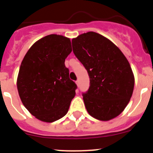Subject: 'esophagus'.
Segmentation results:
<instances>
[{"label":"esophagus","mask_w":153,"mask_h":153,"mask_svg":"<svg viewBox=\"0 0 153 153\" xmlns=\"http://www.w3.org/2000/svg\"><path fill=\"white\" fill-rule=\"evenodd\" d=\"M76 84H77V85H78V86H79V80H76Z\"/></svg>","instance_id":"34e87169"}]
</instances>
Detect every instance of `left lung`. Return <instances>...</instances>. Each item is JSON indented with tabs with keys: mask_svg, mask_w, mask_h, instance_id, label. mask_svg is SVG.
<instances>
[{
	"mask_svg": "<svg viewBox=\"0 0 153 153\" xmlns=\"http://www.w3.org/2000/svg\"><path fill=\"white\" fill-rule=\"evenodd\" d=\"M72 45L90 78L88 90L82 93L88 114L101 121L117 117L129 103L134 85L125 56L109 39L93 31L73 39Z\"/></svg>",
	"mask_w": 153,
	"mask_h": 153,
	"instance_id": "obj_1",
	"label": "left lung"
}]
</instances>
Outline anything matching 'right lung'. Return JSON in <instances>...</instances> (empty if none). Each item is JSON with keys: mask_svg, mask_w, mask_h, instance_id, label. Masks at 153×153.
Returning <instances> with one entry per match:
<instances>
[{"mask_svg": "<svg viewBox=\"0 0 153 153\" xmlns=\"http://www.w3.org/2000/svg\"><path fill=\"white\" fill-rule=\"evenodd\" d=\"M72 52L70 39L50 34L35 42L24 56L17 88L23 104L36 119L53 122L68 113L77 85L65 65Z\"/></svg>", "mask_w": 153, "mask_h": 153, "instance_id": "add662e5", "label": "right lung"}]
</instances>
